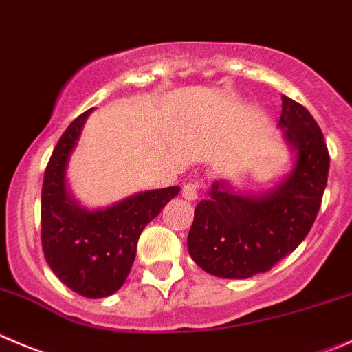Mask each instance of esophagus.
Listing matches in <instances>:
<instances>
[{"label": "esophagus", "mask_w": 352, "mask_h": 352, "mask_svg": "<svg viewBox=\"0 0 352 352\" xmlns=\"http://www.w3.org/2000/svg\"><path fill=\"white\" fill-rule=\"evenodd\" d=\"M199 196V184L194 180V182L184 184L182 187V197H186L187 201H196Z\"/></svg>", "instance_id": "34e87169"}]
</instances>
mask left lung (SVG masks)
I'll list each match as a JSON object with an SVG mask.
<instances>
[{
	"label": "left lung",
	"instance_id": "left-lung-1",
	"mask_svg": "<svg viewBox=\"0 0 352 352\" xmlns=\"http://www.w3.org/2000/svg\"><path fill=\"white\" fill-rule=\"evenodd\" d=\"M277 127L292 156L285 175L251 192L214 180L208 199L194 210L187 251L206 274L220 278L265 274L291 254L315 223L330 168L323 134L311 113L287 96H282Z\"/></svg>",
	"mask_w": 352,
	"mask_h": 352
}]
</instances>
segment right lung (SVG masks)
Here are the masks:
<instances>
[{
	"label": "right lung",
	"mask_w": 352,
	"mask_h": 352,
	"mask_svg": "<svg viewBox=\"0 0 352 352\" xmlns=\"http://www.w3.org/2000/svg\"><path fill=\"white\" fill-rule=\"evenodd\" d=\"M94 108L75 118L58 141L41 194V239L47 265L77 294L108 298L127 280L146 225L180 187L135 192L107 208L82 206L68 186V163Z\"/></svg>",
	"instance_id": "obj_1"
}]
</instances>
